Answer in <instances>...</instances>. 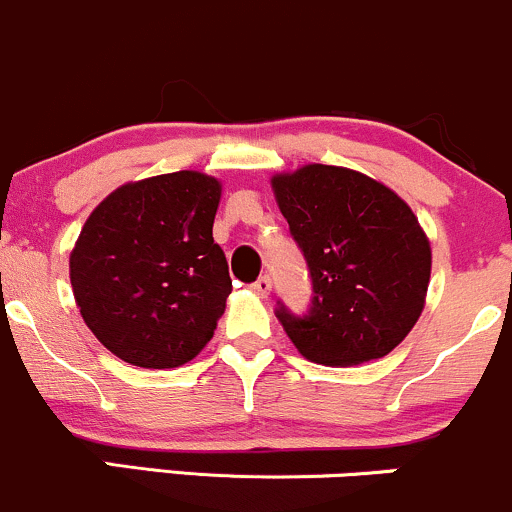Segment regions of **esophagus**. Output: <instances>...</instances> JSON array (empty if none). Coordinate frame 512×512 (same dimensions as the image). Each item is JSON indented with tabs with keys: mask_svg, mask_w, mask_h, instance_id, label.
I'll use <instances>...</instances> for the list:
<instances>
[{
	"mask_svg": "<svg viewBox=\"0 0 512 512\" xmlns=\"http://www.w3.org/2000/svg\"><path fill=\"white\" fill-rule=\"evenodd\" d=\"M251 290L256 292V295H261V297H266L268 292H271V278H268V275H261V278L256 280L254 285H251Z\"/></svg>",
	"mask_w": 512,
	"mask_h": 512,
	"instance_id": "esophagus-1",
	"label": "esophagus"
}]
</instances>
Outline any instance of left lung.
<instances>
[{"mask_svg":"<svg viewBox=\"0 0 512 512\" xmlns=\"http://www.w3.org/2000/svg\"><path fill=\"white\" fill-rule=\"evenodd\" d=\"M280 212L312 280L307 312L275 317L307 360L384 358L413 329L430 280V244L409 205L343 166L309 164L273 179Z\"/></svg>","mask_w":512,"mask_h":512,"instance_id":"left-lung-1","label":"left lung"}]
</instances>
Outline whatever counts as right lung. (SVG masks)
Returning <instances> with one entry per match:
<instances>
[{"label": "right lung", "mask_w": 512, "mask_h": 512, "mask_svg": "<svg viewBox=\"0 0 512 512\" xmlns=\"http://www.w3.org/2000/svg\"><path fill=\"white\" fill-rule=\"evenodd\" d=\"M217 205L220 181L176 171L120 186L89 215L70 256L74 300L120 360L179 367L212 338L232 292Z\"/></svg>", "instance_id": "obj_1"}]
</instances>
